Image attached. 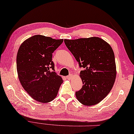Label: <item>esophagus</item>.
<instances>
[{
  "label": "esophagus",
  "instance_id": "34e87169",
  "mask_svg": "<svg viewBox=\"0 0 134 134\" xmlns=\"http://www.w3.org/2000/svg\"><path fill=\"white\" fill-rule=\"evenodd\" d=\"M72 75H69V76H66V78L68 79H71L72 78Z\"/></svg>",
  "mask_w": 134,
  "mask_h": 134
}]
</instances>
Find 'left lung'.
Segmentation results:
<instances>
[{
    "label": "left lung",
    "instance_id": "8db88e82",
    "mask_svg": "<svg viewBox=\"0 0 134 134\" xmlns=\"http://www.w3.org/2000/svg\"><path fill=\"white\" fill-rule=\"evenodd\" d=\"M64 42L79 66L85 68L80 73L83 85L76 92V97L83 105L98 104L110 93L116 78L115 57L111 47L97 37L65 39Z\"/></svg>",
    "mask_w": 134,
    "mask_h": 134
}]
</instances>
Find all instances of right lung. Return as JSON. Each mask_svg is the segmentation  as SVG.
Here are the masks:
<instances>
[{
    "label": "right lung",
    "instance_id": "add662e5",
    "mask_svg": "<svg viewBox=\"0 0 134 134\" xmlns=\"http://www.w3.org/2000/svg\"><path fill=\"white\" fill-rule=\"evenodd\" d=\"M64 40L36 35L25 40L17 54V71L23 87L35 100L51 102L57 96L62 78L54 72L52 53Z\"/></svg>",
    "mask_w": 134,
    "mask_h": 134
}]
</instances>
